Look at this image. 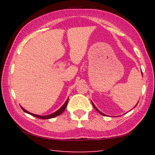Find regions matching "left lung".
<instances>
[{"instance_id": "1", "label": "left lung", "mask_w": 155, "mask_h": 155, "mask_svg": "<svg viewBox=\"0 0 155 155\" xmlns=\"http://www.w3.org/2000/svg\"><path fill=\"white\" fill-rule=\"evenodd\" d=\"M141 75H143V74H142V72H141ZM91 104H92V105H93V107H94V109H95L96 110V111H98V112L99 113V114H101V115H106L105 114H103V113H102V112H101V111H99V110H98V108H97V107H96L95 106V104H94V103H92V102H91ZM137 104H138V103H137ZM137 104H136V105H135V106L134 107H135L136 106H137Z\"/></svg>"}]
</instances>
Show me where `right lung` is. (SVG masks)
I'll return each mask as SVG.
<instances>
[{"mask_svg": "<svg viewBox=\"0 0 155 155\" xmlns=\"http://www.w3.org/2000/svg\"><path fill=\"white\" fill-rule=\"evenodd\" d=\"M68 102V98L66 100V101L65 102V103L63 104L61 108L57 110V111L52 113V114H51L47 115H40L34 114H32V113H30V112H28V111H27V110L23 108L22 106H20V107H21V108H22V109L25 113H27V114H30L31 115H33V116H34V117H38V118H39V119H51V118H53V117H54L58 116V115H61L62 113L65 111V108H66Z\"/></svg>", "mask_w": 155, "mask_h": 155, "instance_id": "1", "label": "right lung"}]
</instances>
